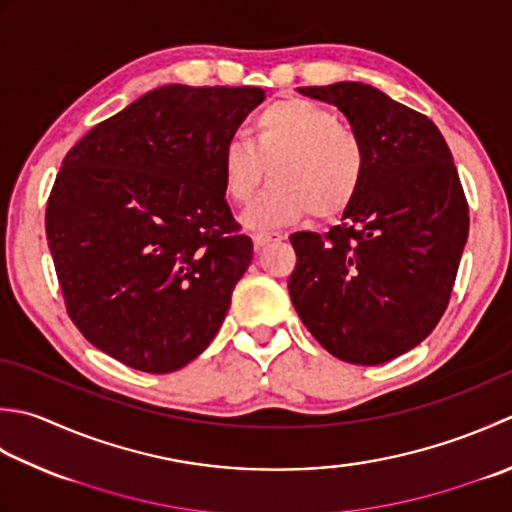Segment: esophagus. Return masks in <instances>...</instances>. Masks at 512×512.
I'll list each match as a JSON object with an SVG mask.
<instances>
[{"mask_svg": "<svg viewBox=\"0 0 512 512\" xmlns=\"http://www.w3.org/2000/svg\"><path fill=\"white\" fill-rule=\"evenodd\" d=\"M279 239H282V235H279V233H268V230H257V233H253V244H255L257 250L264 248L270 242H279Z\"/></svg>", "mask_w": 512, "mask_h": 512, "instance_id": "34e87169", "label": "esophagus"}]
</instances>
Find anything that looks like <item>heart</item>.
Listing matches in <instances>:
<instances>
[{
  "mask_svg": "<svg viewBox=\"0 0 512 512\" xmlns=\"http://www.w3.org/2000/svg\"><path fill=\"white\" fill-rule=\"evenodd\" d=\"M219 170L237 204L255 195L266 173L273 175L242 219L250 228H277L308 210L319 219L344 213L364 184L366 146L328 108L290 97L259 110L250 139H226Z\"/></svg>",
  "mask_w": 512,
  "mask_h": 512,
  "instance_id": "b5f03b06",
  "label": "heart"
}]
</instances>
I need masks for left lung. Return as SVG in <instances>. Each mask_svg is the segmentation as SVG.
Segmentation results:
<instances>
[{"label":"left lung","instance_id":"left-lung-1","mask_svg":"<svg viewBox=\"0 0 512 512\" xmlns=\"http://www.w3.org/2000/svg\"><path fill=\"white\" fill-rule=\"evenodd\" d=\"M337 106L366 146V175L328 233L290 235L288 293L330 355L390 362L433 333L468 239V204L439 128L375 86L297 88Z\"/></svg>","mask_w":512,"mask_h":512}]
</instances>
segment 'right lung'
Masks as SVG:
<instances>
[{
	"label": "right lung",
	"mask_w": 512,
	"mask_h": 512,
	"mask_svg": "<svg viewBox=\"0 0 512 512\" xmlns=\"http://www.w3.org/2000/svg\"><path fill=\"white\" fill-rule=\"evenodd\" d=\"M262 102L257 86H159L64 157L48 248L70 319L117 362L173 373L217 335L253 259L219 150Z\"/></svg>",
	"instance_id": "obj_1"
}]
</instances>
